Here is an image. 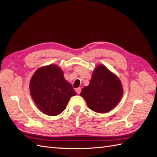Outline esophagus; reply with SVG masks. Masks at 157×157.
I'll list each match as a JSON object with an SVG mask.
<instances>
[{"label":"esophagus","mask_w":157,"mask_h":157,"mask_svg":"<svg viewBox=\"0 0 157 157\" xmlns=\"http://www.w3.org/2000/svg\"><path fill=\"white\" fill-rule=\"evenodd\" d=\"M81 90H82V88H77L75 89V91H76V92H77V94H80Z\"/></svg>","instance_id":"34e87169"}]
</instances>
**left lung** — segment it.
<instances>
[{"label": "left lung", "mask_w": 157, "mask_h": 157, "mask_svg": "<svg viewBox=\"0 0 157 157\" xmlns=\"http://www.w3.org/2000/svg\"><path fill=\"white\" fill-rule=\"evenodd\" d=\"M123 86L119 78L105 65L99 64L93 71L88 86L80 96L93 111L105 113L118 105L123 96Z\"/></svg>", "instance_id": "1"}]
</instances>
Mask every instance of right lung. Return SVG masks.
<instances>
[{"label":"right lung","instance_id":"right-lung-1","mask_svg":"<svg viewBox=\"0 0 157 157\" xmlns=\"http://www.w3.org/2000/svg\"><path fill=\"white\" fill-rule=\"evenodd\" d=\"M58 65L51 64L38 68L29 82V91L36 105L44 114L56 116L64 111L70 98L77 94L65 79Z\"/></svg>","mask_w":157,"mask_h":157}]
</instances>
